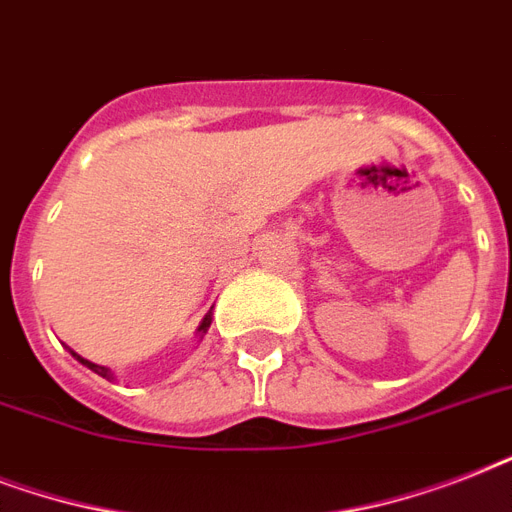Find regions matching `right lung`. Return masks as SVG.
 Masks as SVG:
<instances>
[{
  "instance_id": "right-lung-1",
  "label": "right lung",
  "mask_w": 512,
  "mask_h": 512,
  "mask_svg": "<svg viewBox=\"0 0 512 512\" xmlns=\"http://www.w3.org/2000/svg\"><path fill=\"white\" fill-rule=\"evenodd\" d=\"M209 316L204 321H201V327H199V332H207V327H209ZM71 353H74V350H71ZM76 356V353H74ZM76 361H82L84 366H87V369H92V372L95 374H100V377H108V380H111V369H108V366H100V364H92V361H87V358H82V356H76Z\"/></svg>"
}]
</instances>
